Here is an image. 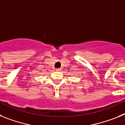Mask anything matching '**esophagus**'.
I'll use <instances>...</instances> for the list:
<instances>
[{
	"label": "esophagus",
	"instance_id": "34e87169",
	"mask_svg": "<svg viewBox=\"0 0 125 125\" xmlns=\"http://www.w3.org/2000/svg\"><path fill=\"white\" fill-rule=\"evenodd\" d=\"M56 71H60V70H61V69H56Z\"/></svg>",
	"mask_w": 125,
	"mask_h": 125
}]
</instances>
